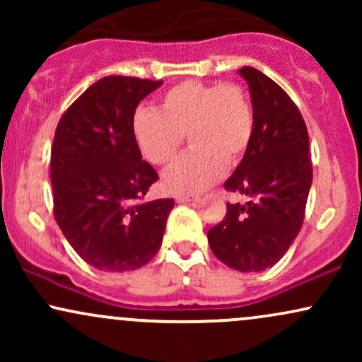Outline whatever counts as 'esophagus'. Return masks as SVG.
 <instances>
[{
    "label": "esophagus",
    "instance_id": "34e87169",
    "mask_svg": "<svg viewBox=\"0 0 362 362\" xmlns=\"http://www.w3.org/2000/svg\"><path fill=\"white\" fill-rule=\"evenodd\" d=\"M175 201L177 202H190V201H195V197H192V195H177Z\"/></svg>",
    "mask_w": 362,
    "mask_h": 362
}]
</instances>
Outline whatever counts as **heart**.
<instances>
[{
	"instance_id": "heart-1",
	"label": "heart",
	"mask_w": 362,
	"mask_h": 362,
	"mask_svg": "<svg viewBox=\"0 0 362 362\" xmlns=\"http://www.w3.org/2000/svg\"><path fill=\"white\" fill-rule=\"evenodd\" d=\"M132 138L146 161L170 167L187 136L192 151L165 175L172 194L201 192L221 177L224 165L240 163L253 136L252 103L236 83L189 80L161 97L158 112L132 117Z\"/></svg>"
}]
</instances>
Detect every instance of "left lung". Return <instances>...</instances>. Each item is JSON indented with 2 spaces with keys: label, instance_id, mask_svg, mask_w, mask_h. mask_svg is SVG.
I'll return each instance as SVG.
<instances>
[{
  "label": "left lung",
  "instance_id": "left-lung-1",
  "mask_svg": "<svg viewBox=\"0 0 362 362\" xmlns=\"http://www.w3.org/2000/svg\"><path fill=\"white\" fill-rule=\"evenodd\" d=\"M253 105V136L228 192L226 216L207 231L211 250L240 272H260L282 259L305 219L313 168L303 115L284 90L259 69L243 66Z\"/></svg>",
  "mask_w": 362,
  "mask_h": 362
}]
</instances>
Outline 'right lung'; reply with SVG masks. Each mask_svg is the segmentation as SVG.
Instances as JSON below:
<instances>
[{"label":"right lung","instance_id":"add662e5","mask_svg":"<svg viewBox=\"0 0 362 362\" xmlns=\"http://www.w3.org/2000/svg\"><path fill=\"white\" fill-rule=\"evenodd\" d=\"M163 81L105 76L62 114L51 149L54 218L86 264L127 272L163 240L173 199L143 202L156 170L132 138L136 107Z\"/></svg>","mask_w":362,"mask_h":362}]
</instances>
